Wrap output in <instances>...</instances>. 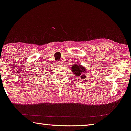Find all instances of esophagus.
I'll return each instance as SVG.
<instances>
[{"label":"esophagus","mask_w":131,"mask_h":131,"mask_svg":"<svg viewBox=\"0 0 131 131\" xmlns=\"http://www.w3.org/2000/svg\"><path fill=\"white\" fill-rule=\"evenodd\" d=\"M60 63H63V62H62V60H60Z\"/></svg>","instance_id":"esophagus-1"}]
</instances>
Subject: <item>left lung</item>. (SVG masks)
Instances as JSON below:
<instances>
[{"instance_id": "8db88e82", "label": "left lung", "mask_w": 131, "mask_h": 131, "mask_svg": "<svg viewBox=\"0 0 131 131\" xmlns=\"http://www.w3.org/2000/svg\"><path fill=\"white\" fill-rule=\"evenodd\" d=\"M72 69L73 73L76 76H78V77H79L80 78H81L82 81H83V80H84L86 77V73L87 72V70L85 68L83 67L81 65H73Z\"/></svg>"}]
</instances>
